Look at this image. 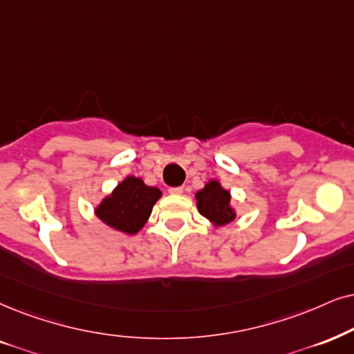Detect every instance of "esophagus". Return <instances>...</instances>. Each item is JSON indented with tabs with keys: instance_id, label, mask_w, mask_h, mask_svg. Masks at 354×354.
<instances>
[{
	"instance_id": "34e87169",
	"label": "esophagus",
	"mask_w": 354,
	"mask_h": 354,
	"mask_svg": "<svg viewBox=\"0 0 354 354\" xmlns=\"http://www.w3.org/2000/svg\"><path fill=\"white\" fill-rule=\"evenodd\" d=\"M169 192H171V194H183V192H185V186L169 187Z\"/></svg>"
}]
</instances>
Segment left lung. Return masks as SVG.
Listing matches in <instances>:
<instances>
[{
  "mask_svg": "<svg viewBox=\"0 0 354 354\" xmlns=\"http://www.w3.org/2000/svg\"><path fill=\"white\" fill-rule=\"evenodd\" d=\"M196 199L201 216L212 221L216 225H225L235 218L230 207V192L223 189L217 181H209L204 189L198 191Z\"/></svg>",
  "mask_w": 354,
  "mask_h": 354,
  "instance_id": "left-lung-1",
  "label": "left lung"
}]
</instances>
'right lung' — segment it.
I'll return each instance as SVG.
<instances>
[{
	"instance_id": "add662e5",
	"label": "right lung",
	"mask_w": 354,
	"mask_h": 354,
	"mask_svg": "<svg viewBox=\"0 0 354 354\" xmlns=\"http://www.w3.org/2000/svg\"><path fill=\"white\" fill-rule=\"evenodd\" d=\"M162 196L158 187L147 186L138 178L129 176L96 209L102 222L124 234H137L150 217L151 207Z\"/></svg>"
}]
</instances>
